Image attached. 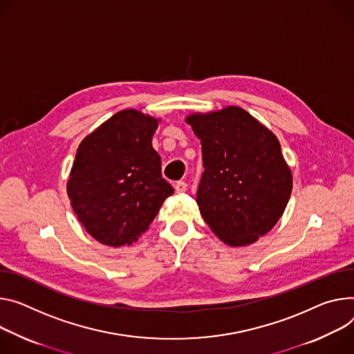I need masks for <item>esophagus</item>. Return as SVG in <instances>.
I'll return each instance as SVG.
<instances>
[{
	"mask_svg": "<svg viewBox=\"0 0 354 354\" xmlns=\"http://www.w3.org/2000/svg\"><path fill=\"white\" fill-rule=\"evenodd\" d=\"M186 189H187V185L185 182L179 180V182L175 183V192H176V194H185Z\"/></svg>",
	"mask_w": 354,
	"mask_h": 354,
	"instance_id": "esophagus-1",
	"label": "esophagus"
}]
</instances>
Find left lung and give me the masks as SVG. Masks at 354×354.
I'll list each match as a JSON object with an SVG mask.
<instances>
[{
  "label": "left lung",
  "instance_id": "left-lung-1",
  "mask_svg": "<svg viewBox=\"0 0 354 354\" xmlns=\"http://www.w3.org/2000/svg\"><path fill=\"white\" fill-rule=\"evenodd\" d=\"M202 144L205 172L196 202L210 230L244 247L267 234L292 192V172L275 134L237 106L189 114Z\"/></svg>",
  "mask_w": 354,
  "mask_h": 354
}]
</instances>
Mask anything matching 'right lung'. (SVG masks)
Masks as SVG:
<instances>
[{
	"instance_id": "obj_1",
	"label": "right lung",
	"mask_w": 354,
	"mask_h": 354,
	"mask_svg": "<svg viewBox=\"0 0 354 354\" xmlns=\"http://www.w3.org/2000/svg\"><path fill=\"white\" fill-rule=\"evenodd\" d=\"M158 124L159 118L125 109L86 136L77 148L68 196L82 226L104 245L137 241L174 194L152 148Z\"/></svg>"
}]
</instances>
